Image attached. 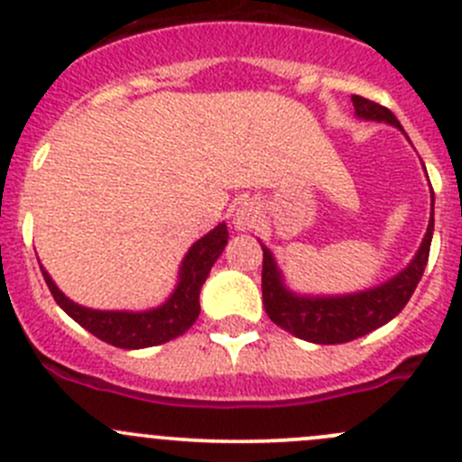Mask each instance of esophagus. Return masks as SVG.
Masks as SVG:
<instances>
[{"label": "esophagus", "instance_id": "esophagus-1", "mask_svg": "<svg viewBox=\"0 0 462 462\" xmlns=\"http://www.w3.org/2000/svg\"><path fill=\"white\" fill-rule=\"evenodd\" d=\"M232 218H235L236 230H244V232L250 230V227L257 226L259 221V205L250 201V199H244V201L236 203Z\"/></svg>", "mask_w": 462, "mask_h": 462}]
</instances>
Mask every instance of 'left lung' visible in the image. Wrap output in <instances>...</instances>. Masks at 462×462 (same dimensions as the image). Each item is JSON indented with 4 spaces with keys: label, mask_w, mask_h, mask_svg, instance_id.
Here are the masks:
<instances>
[{
    "label": "left lung",
    "mask_w": 462,
    "mask_h": 462,
    "mask_svg": "<svg viewBox=\"0 0 462 462\" xmlns=\"http://www.w3.org/2000/svg\"><path fill=\"white\" fill-rule=\"evenodd\" d=\"M356 116L360 120H375L398 127L404 134L402 125L386 106L366 100L362 96H351ZM433 236V189H431V217L427 226L425 239L418 248L416 257L409 261L404 270L395 277L369 291L348 292V295H297L283 283V273L279 270L270 248L263 250V270H261V291L268 318L295 337L313 344H344L362 337L371 330L380 328L391 321L407 306L425 273L430 259Z\"/></svg>",
    "instance_id": "obj_1"
}]
</instances>
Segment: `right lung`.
<instances>
[{"label":"right lung","instance_id":"add662e5","mask_svg":"<svg viewBox=\"0 0 462 462\" xmlns=\"http://www.w3.org/2000/svg\"><path fill=\"white\" fill-rule=\"evenodd\" d=\"M227 245V226L218 223L188 250L179 268V283L161 306L149 310H96L69 300L44 265L40 263L44 282L60 309L76 319L82 328L102 342L118 348H147L179 337L194 324L201 313L199 295L209 270Z\"/></svg>","mask_w":462,"mask_h":462}]
</instances>
